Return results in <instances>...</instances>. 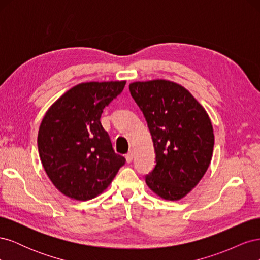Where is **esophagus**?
Masks as SVG:
<instances>
[{
    "mask_svg": "<svg viewBox=\"0 0 260 260\" xmlns=\"http://www.w3.org/2000/svg\"><path fill=\"white\" fill-rule=\"evenodd\" d=\"M125 159H127L128 162H131L133 160V152L130 151L127 155H125Z\"/></svg>",
    "mask_w": 260,
    "mask_h": 260,
    "instance_id": "34e87169",
    "label": "esophagus"
}]
</instances>
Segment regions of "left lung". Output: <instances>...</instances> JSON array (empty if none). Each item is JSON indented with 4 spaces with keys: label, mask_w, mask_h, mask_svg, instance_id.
Returning a JSON list of instances; mask_svg holds the SVG:
<instances>
[{
    "label": "left lung",
    "mask_w": 260,
    "mask_h": 260,
    "mask_svg": "<svg viewBox=\"0 0 260 260\" xmlns=\"http://www.w3.org/2000/svg\"><path fill=\"white\" fill-rule=\"evenodd\" d=\"M152 135L156 166L147 186L167 201H179L199 184L214 151V129L207 112L184 86L164 79L129 85Z\"/></svg>",
    "instance_id": "1"
}]
</instances>
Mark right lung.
<instances>
[{"label": "right lung", "mask_w": 260, "mask_h": 260, "mask_svg": "<svg viewBox=\"0 0 260 260\" xmlns=\"http://www.w3.org/2000/svg\"><path fill=\"white\" fill-rule=\"evenodd\" d=\"M124 85L125 81L79 83L45 113L38 133L39 155L52 183L67 198H96L124 165L101 123L104 108Z\"/></svg>", "instance_id": "1"}]
</instances>
